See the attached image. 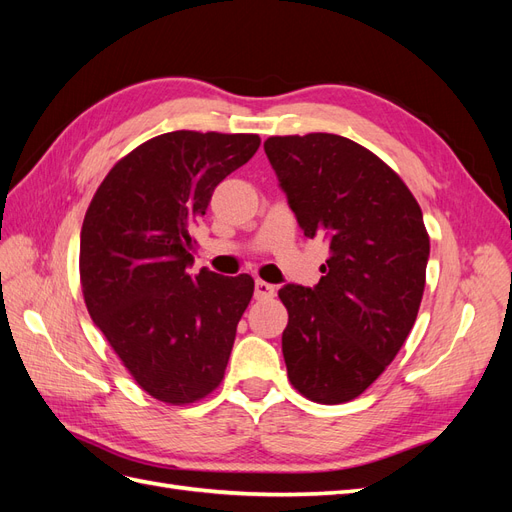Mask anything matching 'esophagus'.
<instances>
[{"label": "esophagus", "mask_w": 512, "mask_h": 512, "mask_svg": "<svg viewBox=\"0 0 512 512\" xmlns=\"http://www.w3.org/2000/svg\"><path fill=\"white\" fill-rule=\"evenodd\" d=\"M273 294H275V286L273 284L256 280V284H254V297L256 299H271Z\"/></svg>", "instance_id": "1"}]
</instances>
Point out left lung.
Here are the masks:
<instances>
[{"label": "left lung", "mask_w": 512, "mask_h": 512, "mask_svg": "<svg viewBox=\"0 0 512 512\" xmlns=\"http://www.w3.org/2000/svg\"><path fill=\"white\" fill-rule=\"evenodd\" d=\"M265 153L303 235L329 243L314 288H280L288 378L307 399L344 404L382 374L414 327L429 260L423 213L406 183L350 138L271 136Z\"/></svg>", "instance_id": "left-lung-1"}]
</instances>
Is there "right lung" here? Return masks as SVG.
<instances>
[{"label":"right lung","instance_id":"right-lung-1","mask_svg":"<svg viewBox=\"0 0 512 512\" xmlns=\"http://www.w3.org/2000/svg\"><path fill=\"white\" fill-rule=\"evenodd\" d=\"M258 147V134H160L113 166L87 209L89 316L138 386L166 404H192L224 378L254 280L205 267L192 275L190 232Z\"/></svg>","mask_w":512,"mask_h":512}]
</instances>
